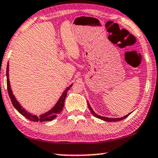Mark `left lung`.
I'll return each mask as SVG.
<instances>
[{"label":"left lung","instance_id":"1","mask_svg":"<svg viewBox=\"0 0 158 158\" xmlns=\"http://www.w3.org/2000/svg\"><path fill=\"white\" fill-rule=\"evenodd\" d=\"M87 105H88V108H89V110H90L91 113H92L93 115H94L95 117L101 119V120H103V121H108V122H111V121H113V122H114V121H121V120H123V119L126 118H127V116H128V115H130V114L131 113H130L127 114V115H124V116L121 117V118H107V117H104V116H102V115H98L97 113H95V112L94 111V110H93L92 107H91L90 104H89L88 102H87Z\"/></svg>","mask_w":158,"mask_h":158}]
</instances>
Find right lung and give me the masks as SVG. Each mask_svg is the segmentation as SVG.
<instances>
[{
  "instance_id": "add662e5",
  "label": "right lung",
  "mask_w": 158,
  "mask_h": 158,
  "mask_svg": "<svg viewBox=\"0 0 158 158\" xmlns=\"http://www.w3.org/2000/svg\"><path fill=\"white\" fill-rule=\"evenodd\" d=\"M6 77H7V79H6V82H7V89H8V93H9V96L10 97V99L12 101V103L14 106L15 109H16L20 113L21 115H23L24 117H26V118H28V120L32 121H50L54 120L56 118V116L61 113L62 109H63L64 107V99H65L66 96H67V93L68 91L69 90L70 87H72L73 84H71L69 87H68L67 88L65 89V90L62 93V96H60V98H59V100L57 101L56 104L50 110H48V112L46 113H43L42 115H33V114L28 113V112L26 111V110L24 109L23 107L20 105V103L18 102V100L16 99V98L15 97L14 94H13L12 88H11V85H10V82H9V62L7 64V67H6Z\"/></svg>"
}]
</instances>
